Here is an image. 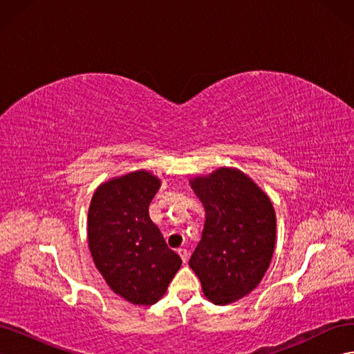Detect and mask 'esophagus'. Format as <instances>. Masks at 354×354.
Here are the masks:
<instances>
[{"label":"esophagus","mask_w":354,"mask_h":354,"mask_svg":"<svg viewBox=\"0 0 354 354\" xmlns=\"http://www.w3.org/2000/svg\"><path fill=\"white\" fill-rule=\"evenodd\" d=\"M177 252L181 257V260H183V263H187V260H189V251L186 248H180Z\"/></svg>","instance_id":"esophagus-1"}]
</instances>
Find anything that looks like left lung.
Instances as JSON below:
<instances>
[{
  "mask_svg": "<svg viewBox=\"0 0 354 354\" xmlns=\"http://www.w3.org/2000/svg\"><path fill=\"white\" fill-rule=\"evenodd\" d=\"M189 183L205 208L202 238L189 266L211 303H234L257 288L270 266L276 243L273 203L238 168L220 167Z\"/></svg>",
  "mask_w": 354,
  "mask_h": 354,
  "instance_id": "left-lung-1",
  "label": "left lung"
}]
</instances>
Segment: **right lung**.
Returning <instances> with one entry per match:
<instances>
[{"mask_svg": "<svg viewBox=\"0 0 354 354\" xmlns=\"http://www.w3.org/2000/svg\"><path fill=\"white\" fill-rule=\"evenodd\" d=\"M160 180L146 169L104 181L90 202L87 236L93 261L115 294L136 306L162 298L181 259L149 217Z\"/></svg>", "mask_w": 354, "mask_h": 354, "instance_id": "obj_1", "label": "right lung"}]
</instances>
